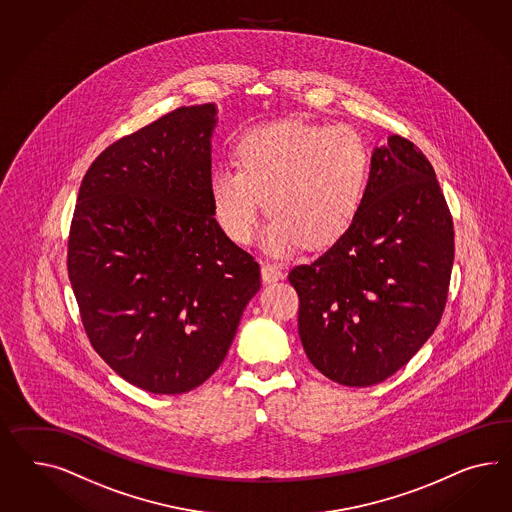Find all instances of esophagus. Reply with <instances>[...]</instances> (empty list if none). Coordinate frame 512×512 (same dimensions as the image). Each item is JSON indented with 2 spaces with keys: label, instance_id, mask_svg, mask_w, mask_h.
Here are the masks:
<instances>
[{
  "label": "esophagus",
  "instance_id": "esophagus-1",
  "mask_svg": "<svg viewBox=\"0 0 512 512\" xmlns=\"http://www.w3.org/2000/svg\"><path fill=\"white\" fill-rule=\"evenodd\" d=\"M261 276H263L264 283H276V281H281L285 274L277 268L276 264L264 263L261 268Z\"/></svg>",
  "mask_w": 512,
  "mask_h": 512
}]
</instances>
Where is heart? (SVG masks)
Masks as SVG:
<instances>
[{
  "label": "heart",
  "mask_w": 512,
  "mask_h": 512,
  "mask_svg": "<svg viewBox=\"0 0 512 512\" xmlns=\"http://www.w3.org/2000/svg\"><path fill=\"white\" fill-rule=\"evenodd\" d=\"M236 167L220 164L208 179L214 216L236 244L257 233L264 199L272 216L263 246L274 257L326 248L360 214L369 151L346 126L281 121L244 132L235 147Z\"/></svg>",
  "instance_id": "1"
}]
</instances>
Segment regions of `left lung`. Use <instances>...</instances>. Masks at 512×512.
Returning <instances> with one entry per match:
<instances>
[{"instance_id": "1", "label": "left lung", "mask_w": 512, "mask_h": 512, "mask_svg": "<svg viewBox=\"0 0 512 512\" xmlns=\"http://www.w3.org/2000/svg\"><path fill=\"white\" fill-rule=\"evenodd\" d=\"M453 236L425 154L401 136L374 147L358 218L317 261L289 274L300 339L320 373L374 386L414 358L442 318Z\"/></svg>"}]
</instances>
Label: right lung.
I'll return each instance as SVG.
<instances>
[{
	"label": "right lung",
	"instance_id": "1",
	"mask_svg": "<svg viewBox=\"0 0 512 512\" xmlns=\"http://www.w3.org/2000/svg\"><path fill=\"white\" fill-rule=\"evenodd\" d=\"M216 104L171 111L87 169L69 277L98 356L132 386L179 395L216 373L261 268L221 231L208 192Z\"/></svg>",
	"mask_w": 512,
	"mask_h": 512
}]
</instances>
